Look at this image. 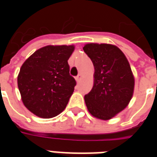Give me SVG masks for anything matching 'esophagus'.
Masks as SVG:
<instances>
[{
	"label": "esophagus",
	"mask_w": 157,
	"mask_h": 157,
	"mask_svg": "<svg viewBox=\"0 0 157 157\" xmlns=\"http://www.w3.org/2000/svg\"><path fill=\"white\" fill-rule=\"evenodd\" d=\"M80 79H81V75L78 74V75H77V77H76V80H77V82H78V81L80 80Z\"/></svg>",
	"instance_id": "34e87169"
}]
</instances>
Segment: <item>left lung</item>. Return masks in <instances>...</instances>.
I'll return each instance as SVG.
<instances>
[{
    "label": "left lung",
    "instance_id": "obj_1",
    "mask_svg": "<svg viewBox=\"0 0 157 157\" xmlns=\"http://www.w3.org/2000/svg\"><path fill=\"white\" fill-rule=\"evenodd\" d=\"M95 68L94 84L84 100L90 114L108 120L127 107L134 77L127 58L116 46L89 43L83 47Z\"/></svg>",
    "mask_w": 157,
    "mask_h": 157
}]
</instances>
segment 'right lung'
<instances>
[{
  "label": "right lung",
  "instance_id": "obj_1",
  "mask_svg": "<svg viewBox=\"0 0 157 157\" xmlns=\"http://www.w3.org/2000/svg\"><path fill=\"white\" fill-rule=\"evenodd\" d=\"M74 46H46L36 50L20 68L18 88L24 106L36 116L50 118L66 107L76 80L68 60Z\"/></svg>",
  "mask_w": 157,
  "mask_h": 157
}]
</instances>
